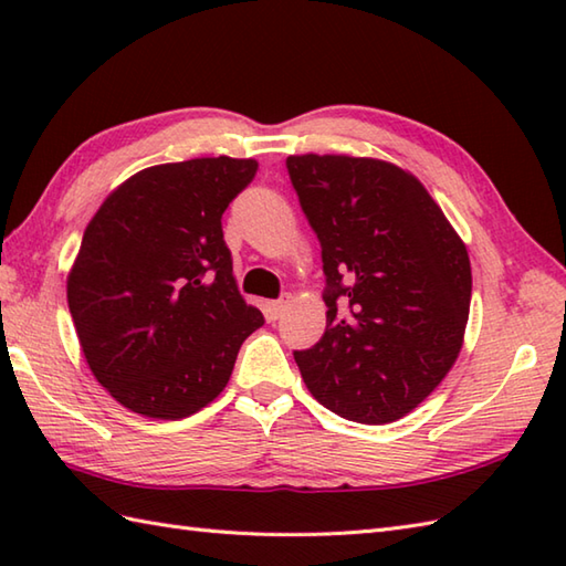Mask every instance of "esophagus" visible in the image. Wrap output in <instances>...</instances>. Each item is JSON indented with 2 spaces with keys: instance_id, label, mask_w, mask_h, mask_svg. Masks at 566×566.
<instances>
[{
  "instance_id": "1",
  "label": "esophagus",
  "mask_w": 566,
  "mask_h": 566,
  "mask_svg": "<svg viewBox=\"0 0 566 566\" xmlns=\"http://www.w3.org/2000/svg\"><path fill=\"white\" fill-rule=\"evenodd\" d=\"M286 306H290V296H286V298H276V302H270V304H268L270 318H272V321L280 318V316L284 314V311H286Z\"/></svg>"
}]
</instances>
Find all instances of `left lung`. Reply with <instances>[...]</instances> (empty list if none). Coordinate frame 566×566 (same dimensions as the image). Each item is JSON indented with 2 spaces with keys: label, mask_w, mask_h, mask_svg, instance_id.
I'll return each mask as SVG.
<instances>
[{
  "label": "left lung",
  "mask_w": 566,
  "mask_h": 566,
  "mask_svg": "<svg viewBox=\"0 0 566 566\" xmlns=\"http://www.w3.org/2000/svg\"><path fill=\"white\" fill-rule=\"evenodd\" d=\"M292 185L321 240L326 333L294 353L314 399L357 423L399 420L462 350L472 298L467 245L399 165L290 155Z\"/></svg>",
  "instance_id": "1"
}]
</instances>
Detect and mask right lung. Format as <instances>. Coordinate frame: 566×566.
I'll list each match as a JSON object with an SVG mask.
<instances>
[{
	"label": "right lung",
	"mask_w": 566,
	"mask_h": 566,
	"mask_svg": "<svg viewBox=\"0 0 566 566\" xmlns=\"http://www.w3.org/2000/svg\"><path fill=\"white\" fill-rule=\"evenodd\" d=\"M252 158L153 165L104 199L67 274L84 359L128 411L179 420L219 396L264 318L240 296L221 216Z\"/></svg>",
	"instance_id": "1"
}]
</instances>
